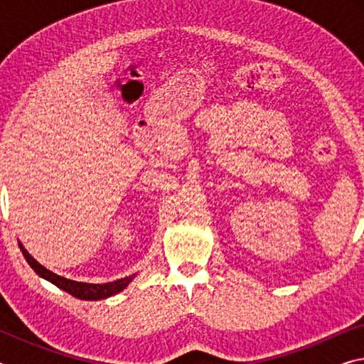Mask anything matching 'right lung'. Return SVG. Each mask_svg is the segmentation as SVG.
I'll list each match as a JSON object with an SVG mask.
<instances>
[{
  "label": "right lung",
  "instance_id": "1",
  "mask_svg": "<svg viewBox=\"0 0 364 364\" xmlns=\"http://www.w3.org/2000/svg\"><path fill=\"white\" fill-rule=\"evenodd\" d=\"M19 247L22 250L23 257H26V260L28 262L30 267L33 268L36 274L41 276V278H45L49 282H53L54 286L63 289V291L69 292L70 295H73V297L82 299V300L107 299V297H110V295H115V294H119L120 291H123V289L130 284L132 279L134 278V274H132V276H127V278L117 279L114 282H106V284H90V282L72 281V279L63 278V276H59L56 273H53V271L46 269L45 267H43V264L36 262L35 258L30 255L26 249H23L22 244H19Z\"/></svg>",
  "mask_w": 364,
  "mask_h": 364
}]
</instances>
